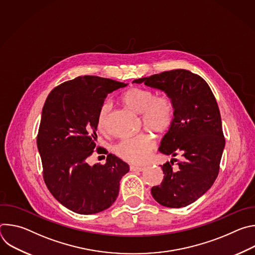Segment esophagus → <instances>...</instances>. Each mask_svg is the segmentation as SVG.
<instances>
[{
  "label": "esophagus",
  "instance_id": "obj_1",
  "mask_svg": "<svg viewBox=\"0 0 255 255\" xmlns=\"http://www.w3.org/2000/svg\"><path fill=\"white\" fill-rule=\"evenodd\" d=\"M143 169H144V167H142V166L130 165V170H131V171H142Z\"/></svg>",
  "mask_w": 255,
  "mask_h": 255
}]
</instances>
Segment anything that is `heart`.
<instances>
[{
  "instance_id": "1",
  "label": "heart",
  "mask_w": 255,
  "mask_h": 255,
  "mask_svg": "<svg viewBox=\"0 0 255 255\" xmlns=\"http://www.w3.org/2000/svg\"><path fill=\"white\" fill-rule=\"evenodd\" d=\"M123 103L138 114H142V121L145 127L157 133L164 134L170 130L174 121V105L167 95L155 96L154 92L147 88L132 87L122 96ZM111 104L105 103L98 114V127L105 130L107 127ZM156 145V140L151 134L124 139L118 142L114 153L122 160L141 164L150 156Z\"/></svg>"
}]
</instances>
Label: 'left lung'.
<instances>
[{
	"label": "left lung",
	"mask_w": 255,
	"mask_h": 255,
	"mask_svg": "<svg viewBox=\"0 0 255 255\" xmlns=\"http://www.w3.org/2000/svg\"><path fill=\"white\" fill-rule=\"evenodd\" d=\"M134 83L161 90L173 102L174 121L159 151L185 158L176 169H172L175 158L161 165L163 180L151 189V195L164 207H186L202 197L219 173L225 138L215 96L204 79L187 69L163 71Z\"/></svg>",
	"instance_id": "1"
}]
</instances>
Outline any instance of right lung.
<instances>
[{"mask_svg":"<svg viewBox=\"0 0 255 255\" xmlns=\"http://www.w3.org/2000/svg\"><path fill=\"white\" fill-rule=\"evenodd\" d=\"M127 85L95 76L55 87L42 109L37 135L43 179L52 196L72 212H102L116 201L129 165L109 153L105 164L87 159L96 146L98 114L107 96ZM97 147V152L102 151Z\"/></svg>","mask_w":255,"mask_h":255,"instance_id":"right-lung-1","label":"right lung"}]
</instances>
